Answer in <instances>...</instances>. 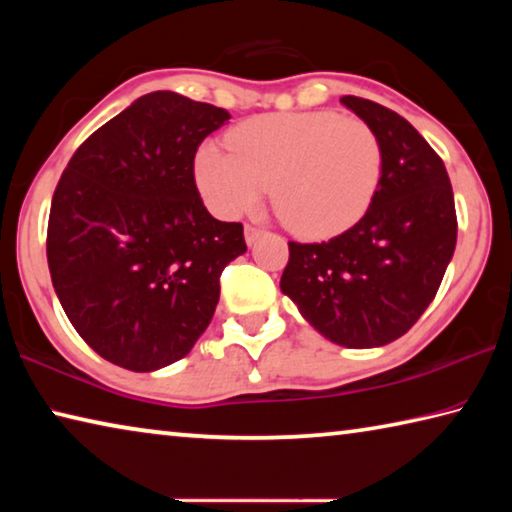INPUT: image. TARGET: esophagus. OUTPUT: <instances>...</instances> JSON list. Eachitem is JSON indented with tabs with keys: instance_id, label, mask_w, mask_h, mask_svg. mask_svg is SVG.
I'll use <instances>...</instances> for the list:
<instances>
[{
	"instance_id": "34e87169",
	"label": "esophagus",
	"mask_w": 512,
	"mask_h": 512,
	"mask_svg": "<svg viewBox=\"0 0 512 512\" xmlns=\"http://www.w3.org/2000/svg\"><path fill=\"white\" fill-rule=\"evenodd\" d=\"M246 244L248 246H253V244H257V239L264 235V230L262 228H255V225H246Z\"/></svg>"
}]
</instances>
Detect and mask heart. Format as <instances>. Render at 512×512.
Instances as JSON below:
<instances>
[{
	"label": "heart",
	"mask_w": 512,
	"mask_h": 512,
	"mask_svg": "<svg viewBox=\"0 0 512 512\" xmlns=\"http://www.w3.org/2000/svg\"><path fill=\"white\" fill-rule=\"evenodd\" d=\"M203 144L194 173L221 216L253 212L273 183V205L302 237H329L368 210L381 176L379 137L366 121L329 110L255 117Z\"/></svg>",
	"instance_id": "1"
}]
</instances>
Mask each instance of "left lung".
Wrapping results in <instances>:
<instances>
[{"instance_id":"1","label":"left lung","mask_w":512,"mask_h":512,"mask_svg":"<svg viewBox=\"0 0 512 512\" xmlns=\"http://www.w3.org/2000/svg\"><path fill=\"white\" fill-rule=\"evenodd\" d=\"M341 103L379 137V185L343 235L289 241L280 289L325 339L381 348L409 332L436 298L456 248L454 192L443 160L404 117L361 97Z\"/></svg>"}]
</instances>
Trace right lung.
Masks as SVG:
<instances>
[{
    "label": "right lung",
    "mask_w": 512,
    "mask_h": 512,
    "mask_svg": "<svg viewBox=\"0 0 512 512\" xmlns=\"http://www.w3.org/2000/svg\"><path fill=\"white\" fill-rule=\"evenodd\" d=\"M230 112L178 92L133 101L69 160L49 212L47 262L69 323L115 366L153 372L192 352L219 280L246 253L244 225L216 221L194 155Z\"/></svg>",
    "instance_id": "add662e5"
}]
</instances>
